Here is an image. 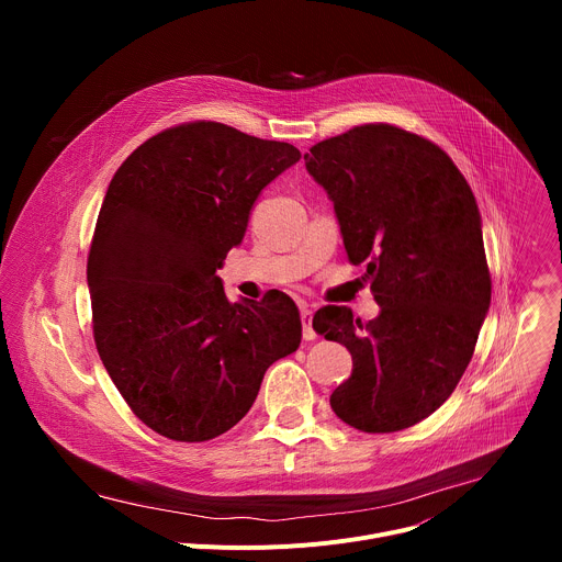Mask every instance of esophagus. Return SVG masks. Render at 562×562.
<instances>
[{"mask_svg":"<svg viewBox=\"0 0 562 562\" xmlns=\"http://www.w3.org/2000/svg\"><path fill=\"white\" fill-rule=\"evenodd\" d=\"M300 319H302V336L304 340H315L317 334L313 331V311L308 304L300 306Z\"/></svg>","mask_w":562,"mask_h":562,"instance_id":"34e87169","label":"esophagus"}]
</instances>
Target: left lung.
<instances>
[{"instance_id":"left-lung-1","label":"left lung","mask_w":562,"mask_h":562,"mask_svg":"<svg viewBox=\"0 0 562 562\" xmlns=\"http://www.w3.org/2000/svg\"><path fill=\"white\" fill-rule=\"evenodd\" d=\"M308 176L334 202L347 256L367 262L378 317L325 306L313 329L353 358L331 409L367 434L431 416L460 382L492 302L475 198L434 142L364 124L304 153Z\"/></svg>"}]
</instances>
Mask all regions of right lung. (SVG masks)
<instances>
[{
    "label": "right lung",
    "instance_id": "right-lung-1",
    "mask_svg": "<svg viewBox=\"0 0 562 562\" xmlns=\"http://www.w3.org/2000/svg\"><path fill=\"white\" fill-rule=\"evenodd\" d=\"M300 157L286 142L191 122L146 139L113 176L87 265L93 336L126 405L159 436L228 431L267 369L300 347L286 293L228 302L215 276L262 189Z\"/></svg>",
    "mask_w": 562,
    "mask_h": 562
}]
</instances>
